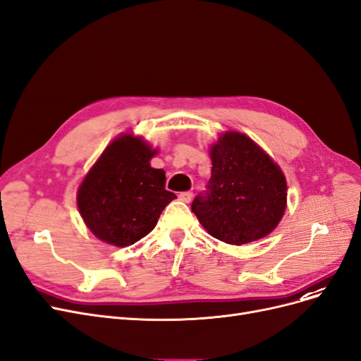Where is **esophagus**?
I'll list each match as a JSON object with an SVG mask.
<instances>
[{
	"mask_svg": "<svg viewBox=\"0 0 361 361\" xmlns=\"http://www.w3.org/2000/svg\"><path fill=\"white\" fill-rule=\"evenodd\" d=\"M192 196H193L192 192H181V193L178 195V199H180V201L185 202V204H189V202L192 201Z\"/></svg>",
	"mask_w": 361,
	"mask_h": 361,
	"instance_id": "obj_1",
	"label": "esophagus"
}]
</instances>
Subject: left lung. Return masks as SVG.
<instances>
[{"label":"left lung","mask_w":361,"mask_h":361,"mask_svg":"<svg viewBox=\"0 0 361 361\" xmlns=\"http://www.w3.org/2000/svg\"><path fill=\"white\" fill-rule=\"evenodd\" d=\"M207 190L192 211L211 236L232 245L271 233L287 204V183L274 160L251 138L228 132L211 149Z\"/></svg>","instance_id":"obj_1"}]
</instances>
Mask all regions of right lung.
Returning <instances> with one entry per match:
<instances>
[{"mask_svg": "<svg viewBox=\"0 0 361 361\" xmlns=\"http://www.w3.org/2000/svg\"><path fill=\"white\" fill-rule=\"evenodd\" d=\"M156 154L142 140H114L78 189L77 205L101 241L128 247L152 232L165 207L177 196L165 189V171L150 166Z\"/></svg>", "mask_w": 361, "mask_h": 361, "instance_id": "obj_1", "label": "right lung"}]
</instances>
